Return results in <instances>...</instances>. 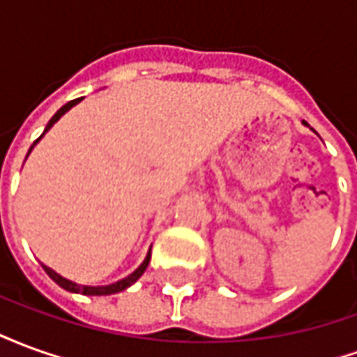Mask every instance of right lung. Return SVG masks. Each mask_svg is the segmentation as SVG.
Instances as JSON below:
<instances>
[{
    "label": "right lung",
    "instance_id": "obj_1",
    "mask_svg": "<svg viewBox=\"0 0 357 357\" xmlns=\"http://www.w3.org/2000/svg\"><path fill=\"white\" fill-rule=\"evenodd\" d=\"M80 101H82V99H74V101L66 102L65 107H61V109H59L57 112H55V116H53L50 120V124L45 126V132H47L51 126L57 122L59 118L65 114L66 110L73 109L74 105H76V102H80ZM45 132H43V133H45ZM43 133H42V135H40V137H38V139L34 141V145H36V143H38V141L42 139ZM34 145H32V147H34ZM32 147H30V151H32ZM30 151H28V153H30ZM149 260H151V252H149L147 258H145V262L141 264L139 268L135 269L132 275H128V277H126V279H122V281H118V283L107 284V287H86V284H76V283H73V281H68V279H65V277H61V275H59V273H55V271H53V269H51V268H47V266H43V269H45V273H47V275H50L51 279L55 281V283L61 284V287H63V289H66V291L80 292V294H91V296H102V294H114V292L124 291V289H128L130 284L135 283V281H137V279H139V277L143 275V271L147 269Z\"/></svg>",
    "mask_w": 357,
    "mask_h": 357
}]
</instances>
